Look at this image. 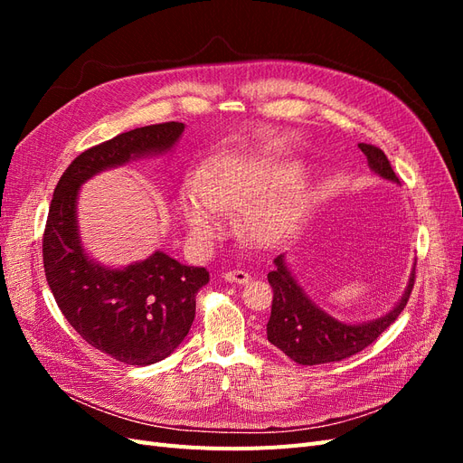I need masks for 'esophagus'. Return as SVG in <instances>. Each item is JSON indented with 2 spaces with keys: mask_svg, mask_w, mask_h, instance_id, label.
I'll return each instance as SVG.
<instances>
[{
  "mask_svg": "<svg viewBox=\"0 0 463 463\" xmlns=\"http://www.w3.org/2000/svg\"><path fill=\"white\" fill-rule=\"evenodd\" d=\"M222 278L226 279V282L243 286V284H247L249 279H250V274H249V272H245V270H230V272H223V274H222Z\"/></svg>",
  "mask_w": 463,
  "mask_h": 463,
  "instance_id": "obj_1",
  "label": "esophagus"
}]
</instances>
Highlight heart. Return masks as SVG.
Masks as SVG:
<instances>
[{"label": "heart", "mask_w": 463, "mask_h": 463, "mask_svg": "<svg viewBox=\"0 0 463 463\" xmlns=\"http://www.w3.org/2000/svg\"><path fill=\"white\" fill-rule=\"evenodd\" d=\"M286 162L226 154L208 164L199 179L179 191L187 230L208 240L222 230L226 213H240V232L257 245H272L296 226L305 208V187Z\"/></svg>", "instance_id": "1"}]
</instances>
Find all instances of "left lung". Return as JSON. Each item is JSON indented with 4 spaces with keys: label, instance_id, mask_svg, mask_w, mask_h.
<instances>
[{
    "label": "left lung",
    "instance_id": "obj_1",
    "mask_svg": "<svg viewBox=\"0 0 463 463\" xmlns=\"http://www.w3.org/2000/svg\"><path fill=\"white\" fill-rule=\"evenodd\" d=\"M359 148L367 156L374 174L400 184L398 175L392 170L386 154L381 148L365 143H361ZM274 262L276 269L269 272V284L272 286L274 298L270 320L266 325V338L299 365H325V363H335L363 352L398 318L403 307L408 305L415 284L413 269L402 301L388 315L367 322V325H344V322L318 309L305 296L288 270L282 255L276 257Z\"/></svg>",
    "mask_w": 463,
    "mask_h": 463
}]
</instances>
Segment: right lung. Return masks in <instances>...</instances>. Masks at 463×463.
<instances>
[{
  "label": "right lung",
  "mask_w": 463,
  "mask_h": 463,
  "mask_svg": "<svg viewBox=\"0 0 463 463\" xmlns=\"http://www.w3.org/2000/svg\"><path fill=\"white\" fill-rule=\"evenodd\" d=\"M184 129L179 121L146 125L80 152L55 185L42 237L48 286L69 325L94 349L128 365H152L184 342L197 291L210 276L160 250L123 270L94 264L79 241L77 194L82 181L106 167L170 150Z\"/></svg>",
  "instance_id": "right-lung-1"
}]
</instances>
